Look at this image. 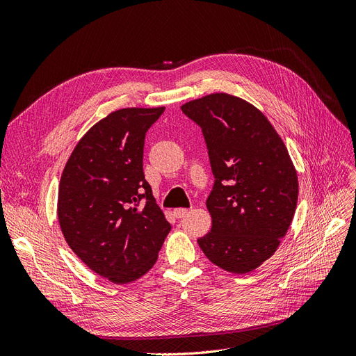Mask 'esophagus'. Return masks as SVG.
<instances>
[{
	"instance_id": "34e87169",
	"label": "esophagus",
	"mask_w": 356,
	"mask_h": 356,
	"mask_svg": "<svg viewBox=\"0 0 356 356\" xmlns=\"http://www.w3.org/2000/svg\"><path fill=\"white\" fill-rule=\"evenodd\" d=\"M188 212H190V211L186 209V208H178V209L174 211V215H175L177 218H184L186 215H188Z\"/></svg>"
}]
</instances>
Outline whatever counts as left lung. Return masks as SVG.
<instances>
[{"instance_id": "8db88e82", "label": "left lung", "mask_w": 356, "mask_h": 356, "mask_svg": "<svg viewBox=\"0 0 356 356\" xmlns=\"http://www.w3.org/2000/svg\"><path fill=\"white\" fill-rule=\"evenodd\" d=\"M202 127L213 174L212 217L197 243L222 270L250 273L277 250L293 221L298 179L266 115L238 96L212 93L181 106Z\"/></svg>"}]
</instances>
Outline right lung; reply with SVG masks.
Wrapping results in <instances>:
<instances>
[{
	"mask_svg": "<svg viewBox=\"0 0 356 356\" xmlns=\"http://www.w3.org/2000/svg\"><path fill=\"white\" fill-rule=\"evenodd\" d=\"M163 111H113L86 132L62 172L63 238L86 266L113 284L145 275L170 232L143 169L145 134Z\"/></svg>",
	"mask_w": 356,
	"mask_h": 356,
	"instance_id": "obj_1",
	"label": "right lung"
}]
</instances>
